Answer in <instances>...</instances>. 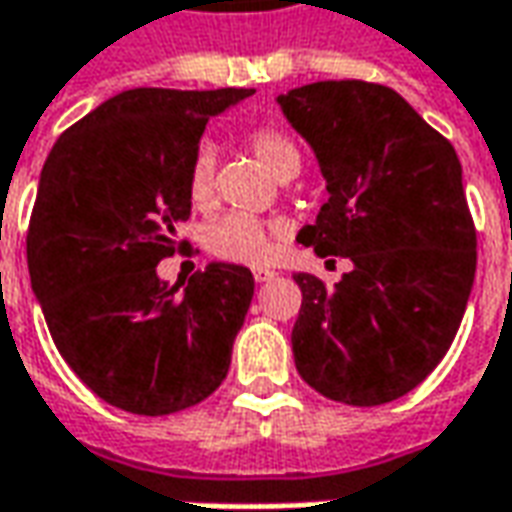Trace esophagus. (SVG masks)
<instances>
[{
    "label": "esophagus",
    "mask_w": 512,
    "mask_h": 512,
    "mask_svg": "<svg viewBox=\"0 0 512 512\" xmlns=\"http://www.w3.org/2000/svg\"><path fill=\"white\" fill-rule=\"evenodd\" d=\"M253 279H256L259 285H265V282H273V279H276V273H273V270H262V267H259V270H253Z\"/></svg>",
    "instance_id": "34e87169"
}]
</instances>
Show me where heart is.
I'll list each match as a JSON object with an SVG mask.
<instances>
[{
    "mask_svg": "<svg viewBox=\"0 0 512 512\" xmlns=\"http://www.w3.org/2000/svg\"><path fill=\"white\" fill-rule=\"evenodd\" d=\"M247 148L253 156L265 165L273 176L290 179L302 168V148L296 145L293 136H287L279 128H256L247 133ZM213 170H216V156L210 148H199L190 159L187 168V199L190 205L205 210L216 199L213 187ZM285 236V227L262 222L245 213H230L222 216L219 222L205 227L202 242L210 256L222 262H236V265H265L267 259L276 253V247Z\"/></svg>",
    "mask_w": 512,
    "mask_h": 512,
    "instance_id": "obj_1",
    "label": "heart"
}]
</instances>
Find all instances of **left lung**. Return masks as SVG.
Returning a JSON list of instances; mask_svg holds the SVG:
<instances>
[{
  "instance_id": "8db88e82",
  "label": "left lung",
  "mask_w": 512,
  "mask_h": 512,
  "mask_svg": "<svg viewBox=\"0 0 512 512\" xmlns=\"http://www.w3.org/2000/svg\"><path fill=\"white\" fill-rule=\"evenodd\" d=\"M316 150L327 199L299 242L344 256L336 287L296 273V370L316 393L353 407L399 399L456 339L476 276V227L462 162L393 88L313 82L279 96Z\"/></svg>"
}]
</instances>
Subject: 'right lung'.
Wrapping results in <instances>:
<instances>
[{"instance_id":"add662e5","label":"right lung","mask_w":512,"mask_h":512,"mask_svg":"<svg viewBox=\"0 0 512 512\" xmlns=\"http://www.w3.org/2000/svg\"><path fill=\"white\" fill-rule=\"evenodd\" d=\"M253 90H125L48 153L28 227V270L70 370L113 407L168 416L225 382L253 273L213 262L168 285L190 216L187 168L210 116Z\"/></svg>"}]
</instances>
